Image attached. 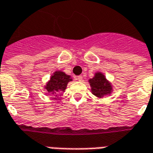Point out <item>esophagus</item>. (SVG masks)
Wrapping results in <instances>:
<instances>
[{"instance_id":"34e87169","label":"esophagus","mask_w":153,"mask_h":153,"mask_svg":"<svg viewBox=\"0 0 153 153\" xmlns=\"http://www.w3.org/2000/svg\"><path fill=\"white\" fill-rule=\"evenodd\" d=\"M83 76H81V75H79V76L76 77V79L79 80V81H83Z\"/></svg>"}]
</instances>
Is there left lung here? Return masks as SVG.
Listing matches in <instances>:
<instances>
[{
    "label": "left lung",
    "mask_w": 153,
    "mask_h": 153,
    "mask_svg": "<svg viewBox=\"0 0 153 153\" xmlns=\"http://www.w3.org/2000/svg\"><path fill=\"white\" fill-rule=\"evenodd\" d=\"M88 83L91 87V92L97 97L102 98L113 92L112 84L106 79L105 74L102 72H97L93 78L88 79Z\"/></svg>",
    "instance_id": "left-lung-1"
}]
</instances>
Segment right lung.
Listing matches in <instances>:
<instances>
[{
  "label": "right lung",
  "instance_id": "1",
  "mask_svg": "<svg viewBox=\"0 0 153 153\" xmlns=\"http://www.w3.org/2000/svg\"><path fill=\"white\" fill-rule=\"evenodd\" d=\"M70 81H72L70 75L60 70L55 71L44 86V89L47 90L51 95H53L54 100H58L59 94L65 91L67 84Z\"/></svg>",
  "mask_w": 153,
  "mask_h": 153
}]
</instances>
